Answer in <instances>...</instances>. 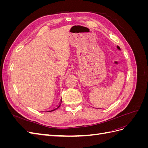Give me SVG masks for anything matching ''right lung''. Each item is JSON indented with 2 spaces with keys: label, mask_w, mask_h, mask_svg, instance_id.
I'll use <instances>...</instances> for the list:
<instances>
[{
  "label": "right lung",
  "mask_w": 148,
  "mask_h": 148,
  "mask_svg": "<svg viewBox=\"0 0 148 148\" xmlns=\"http://www.w3.org/2000/svg\"><path fill=\"white\" fill-rule=\"evenodd\" d=\"M61 102H62V101H60V104H59V105L56 108H55V109H52V110H48V111H46V112H52V111H53V110H56V109H57L58 108H59V107L60 106V104H61Z\"/></svg>",
  "instance_id": "add662e5"
}]
</instances>
